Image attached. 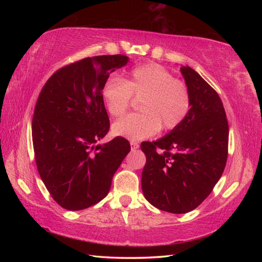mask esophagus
Returning a JSON list of instances; mask_svg holds the SVG:
<instances>
[{"label":"esophagus","instance_id":"1","mask_svg":"<svg viewBox=\"0 0 262 262\" xmlns=\"http://www.w3.org/2000/svg\"><path fill=\"white\" fill-rule=\"evenodd\" d=\"M130 146H132L133 151H135V149H137L138 147H140V144H138V143L135 142V141H130Z\"/></svg>","mask_w":262,"mask_h":262}]
</instances>
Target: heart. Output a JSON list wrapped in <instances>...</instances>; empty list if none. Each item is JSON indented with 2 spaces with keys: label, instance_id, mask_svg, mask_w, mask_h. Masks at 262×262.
Wrapping results in <instances>:
<instances>
[{
  "label": "heart",
  "instance_id": "1",
  "mask_svg": "<svg viewBox=\"0 0 262 262\" xmlns=\"http://www.w3.org/2000/svg\"><path fill=\"white\" fill-rule=\"evenodd\" d=\"M132 96L141 99V114L129 115L113 125L115 135L141 141L163 130L179 126L190 109V93L187 85L176 80L168 70L149 63L133 70L122 81L111 77L104 83L102 98L109 114L124 115L129 108Z\"/></svg>",
  "mask_w": 262,
  "mask_h": 262
}]
</instances>
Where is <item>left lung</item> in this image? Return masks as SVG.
Here are the masks:
<instances>
[{
  "label": "left lung",
  "mask_w": 262,
  "mask_h": 262,
  "mask_svg": "<svg viewBox=\"0 0 262 262\" xmlns=\"http://www.w3.org/2000/svg\"><path fill=\"white\" fill-rule=\"evenodd\" d=\"M181 74L190 93V109L181 124L155 142H144L146 157L142 190L161 210L185 214L208 197L223 173L229 124L219 94L189 66Z\"/></svg>",
  "instance_id": "8db88e82"
}]
</instances>
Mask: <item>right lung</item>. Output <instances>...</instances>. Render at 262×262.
<instances>
[{
    "mask_svg": "<svg viewBox=\"0 0 262 262\" xmlns=\"http://www.w3.org/2000/svg\"><path fill=\"white\" fill-rule=\"evenodd\" d=\"M124 55L83 58L59 69L39 94L32 119L37 169L55 202L81 210L107 196L130 151L124 137L99 144L109 130L102 89Z\"/></svg>",
    "mask_w": 262,
    "mask_h": 262,
    "instance_id": "add662e5",
    "label": "right lung"
}]
</instances>
